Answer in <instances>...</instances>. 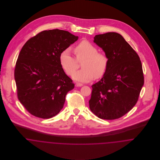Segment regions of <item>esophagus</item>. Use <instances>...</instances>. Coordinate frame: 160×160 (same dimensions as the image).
Listing matches in <instances>:
<instances>
[{"label":"esophagus","mask_w":160,"mask_h":160,"mask_svg":"<svg viewBox=\"0 0 160 160\" xmlns=\"http://www.w3.org/2000/svg\"><path fill=\"white\" fill-rule=\"evenodd\" d=\"M83 86V84H80V83L76 84V86H77V87H80V86Z\"/></svg>","instance_id":"34e87169"}]
</instances>
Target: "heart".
I'll return each mask as SVG.
<instances>
[{"label":"heart","mask_w":160,"mask_h":160,"mask_svg":"<svg viewBox=\"0 0 160 160\" xmlns=\"http://www.w3.org/2000/svg\"><path fill=\"white\" fill-rule=\"evenodd\" d=\"M76 58L69 50L63 51L59 56L61 67L68 76H72L78 68V62H82V69L76 72L73 78L80 82H88L95 77L99 78L106 72L108 59L106 55L98 52L97 47L90 42L83 40L80 42L74 49Z\"/></svg>","instance_id":"b5f03b06"}]
</instances>
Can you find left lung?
Segmentation results:
<instances>
[{
  "mask_svg": "<svg viewBox=\"0 0 160 160\" xmlns=\"http://www.w3.org/2000/svg\"><path fill=\"white\" fill-rule=\"evenodd\" d=\"M94 42L108 59L106 72L93 84L89 107L99 118H121L136 105L144 84L142 62L131 46L116 32L97 35Z\"/></svg>",
  "mask_w": 160,
  "mask_h": 160,
  "instance_id": "8db88e82",
  "label": "left lung"
}]
</instances>
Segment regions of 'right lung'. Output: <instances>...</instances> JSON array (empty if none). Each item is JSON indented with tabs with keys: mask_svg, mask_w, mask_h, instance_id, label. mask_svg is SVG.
Wrapping results in <instances>:
<instances>
[{
	"mask_svg": "<svg viewBox=\"0 0 160 160\" xmlns=\"http://www.w3.org/2000/svg\"><path fill=\"white\" fill-rule=\"evenodd\" d=\"M78 38L68 31H44L22 47L14 69L17 97L33 116L49 119L63 108L74 84L61 67L59 56Z\"/></svg>",
	"mask_w": 160,
	"mask_h": 160,
	"instance_id": "right-lung-1",
	"label": "right lung"
}]
</instances>
